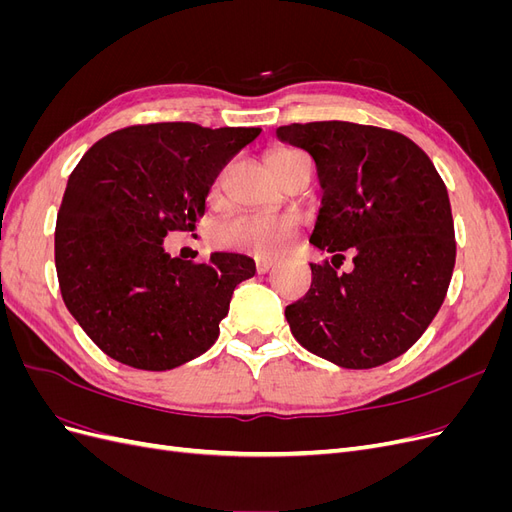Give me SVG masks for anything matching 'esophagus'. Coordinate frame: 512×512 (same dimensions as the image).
Segmentation results:
<instances>
[{"instance_id": "34e87169", "label": "esophagus", "mask_w": 512, "mask_h": 512, "mask_svg": "<svg viewBox=\"0 0 512 512\" xmlns=\"http://www.w3.org/2000/svg\"><path fill=\"white\" fill-rule=\"evenodd\" d=\"M275 267L273 258H256V271L258 273H269Z\"/></svg>"}]
</instances>
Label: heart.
Returning <instances> with one entry per match:
<instances>
[{"label": "heart", "instance_id": "heart-1", "mask_svg": "<svg viewBox=\"0 0 512 512\" xmlns=\"http://www.w3.org/2000/svg\"><path fill=\"white\" fill-rule=\"evenodd\" d=\"M290 153H299V151L294 149L273 151L269 160L284 158V156H290ZM218 183L220 181H215L213 190L218 188ZM299 226H301L299 218L292 213H250L218 226L213 239H215V245L228 247V250H237L252 256H275L280 254L294 237H297Z\"/></svg>", "mask_w": 512, "mask_h": 512}]
</instances>
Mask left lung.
I'll return each instance as SVG.
<instances>
[{"instance_id": "left-lung-1", "label": "left lung", "mask_w": 512, "mask_h": 512, "mask_svg": "<svg viewBox=\"0 0 512 512\" xmlns=\"http://www.w3.org/2000/svg\"><path fill=\"white\" fill-rule=\"evenodd\" d=\"M277 138L314 158L324 190L309 243L333 254L286 307L297 342L346 369L404 354L436 318L455 267L446 185L408 136L350 121L290 123ZM355 269L337 274L343 252Z\"/></svg>"}]
</instances>
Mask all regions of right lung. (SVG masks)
Returning a JSON list of instances; mask_svg holds the SVG:
<instances>
[{
	"mask_svg": "<svg viewBox=\"0 0 512 512\" xmlns=\"http://www.w3.org/2000/svg\"><path fill=\"white\" fill-rule=\"evenodd\" d=\"M260 128L190 121L130 126L91 147L68 179L55 226L66 307L111 359L166 371L207 352L252 258H170L164 237L192 230L220 170Z\"/></svg>",
	"mask_w": 512,
	"mask_h": 512,
	"instance_id": "right-lung-1",
	"label": "right lung"
}]
</instances>
